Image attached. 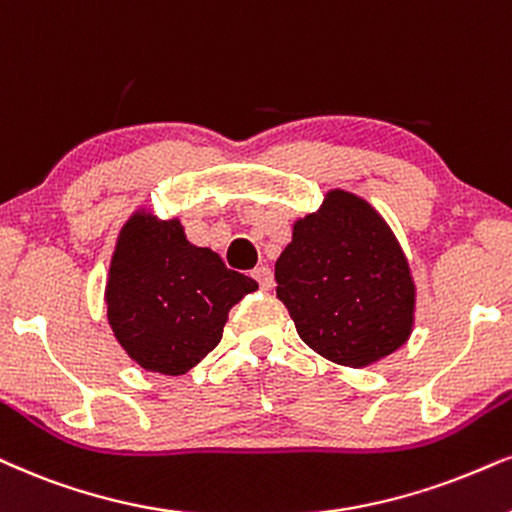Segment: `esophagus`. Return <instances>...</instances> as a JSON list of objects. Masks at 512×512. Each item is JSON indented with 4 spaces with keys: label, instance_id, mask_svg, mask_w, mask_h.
Wrapping results in <instances>:
<instances>
[{
    "label": "esophagus",
    "instance_id": "obj_1",
    "mask_svg": "<svg viewBox=\"0 0 512 512\" xmlns=\"http://www.w3.org/2000/svg\"><path fill=\"white\" fill-rule=\"evenodd\" d=\"M251 275H254V280L258 282V287L261 289L273 287V270H270L268 266H258Z\"/></svg>",
    "mask_w": 512,
    "mask_h": 512
}]
</instances>
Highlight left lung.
Listing matches in <instances>:
<instances>
[{
	"mask_svg": "<svg viewBox=\"0 0 512 512\" xmlns=\"http://www.w3.org/2000/svg\"><path fill=\"white\" fill-rule=\"evenodd\" d=\"M275 280L299 337L337 365L368 368L413 332L408 258L375 206L346 189H330L318 211L294 220Z\"/></svg>",
	"mask_w": 512,
	"mask_h": 512,
	"instance_id": "left-lung-1",
	"label": "left lung"
}]
</instances>
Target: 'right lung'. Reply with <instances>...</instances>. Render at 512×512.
Returning <instances> with one entry per match:
<instances>
[{
	"label": "right lung",
	"mask_w": 512,
	"mask_h": 512,
	"mask_svg": "<svg viewBox=\"0 0 512 512\" xmlns=\"http://www.w3.org/2000/svg\"><path fill=\"white\" fill-rule=\"evenodd\" d=\"M256 289L216 251L189 242L178 218L159 220L140 208L118 232L106 318L140 368L185 375L216 349L230 308Z\"/></svg>",
	"instance_id": "1"
}]
</instances>
